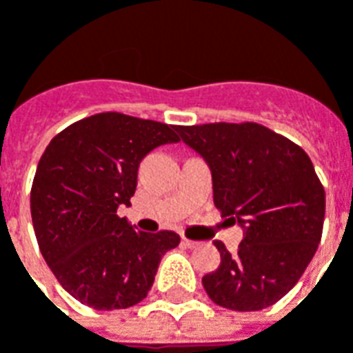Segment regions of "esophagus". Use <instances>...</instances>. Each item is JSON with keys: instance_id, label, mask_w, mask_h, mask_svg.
<instances>
[{"instance_id": "1", "label": "esophagus", "mask_w": 353, "mask_h": 353, "mask_svg": "<svg viewBox=\"0 0 353 353\" xmlns=\"http://www.w3.org/2000/svg\"><path fill=\"white\" fill-rule=\"evenodd\" d=\"M181 244L187 245V248H199L200 242H196V240H189V238H181Z\"/></svg>"}]
</instances>
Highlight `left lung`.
<instances>
[{
  "label": "left lung",
  "mask_w": 353,
  "mask_h": 353,
  "mask_svg": "<svg viewBox=\"0 0 353 353\" xmlns=\"http://www.w3.org/2000/svg\"><path fill=\"white\" fill-rule=\"evenodd\" d=\"M206 161L214 202L244 230L236 253L215 242L221 265L202 278L223 308L263 310L288 295L314 257L325 217V191L310 157L257 123L177 126Z\"/></svg>",
  "instance_id": "left-lung-1"
}]
</instances>
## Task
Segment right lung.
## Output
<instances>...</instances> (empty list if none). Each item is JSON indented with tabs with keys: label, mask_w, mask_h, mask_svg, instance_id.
I'll use <instances>...</instances> for the list:
<instances>
[{
	"label": "right lung",
	"mask_w": 353,
	"mask_h": 353,
	"mask_svg": "<svg viewBox=\"0 0 353 353\" xmlns=\"http://www.w3.org/2000/svg\"><path fill=\"white\" fill-rule=\"evenodd\" d=\"M177 126L123 113H98L50 139L32 185V221L43 259L60 285L96 310L143 301L162 255L179 244L172 230L139 232L119 206H130L139 162L177 143Z\"/></svg>",
	"instance_id": "1"
}]
</instances>
